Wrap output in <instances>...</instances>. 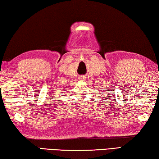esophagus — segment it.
Returning <instances> with one entry per match:
<instances>
[{
    "mask_svg": "<svg viewBox=\"0 0 159 159\" xmlns=\"http://www.w3.org/2000/svg\"><path fill=\"white\" fill-rule=\"evenodd\" d=\"M84 79H85L84 76H81V77H80V80H84Z\"/></svg>",
    "mask_w": 159,
    "mask_h": 159,
    "instance_id": "1",
    "label": "esophagus"
}]
</instances>
